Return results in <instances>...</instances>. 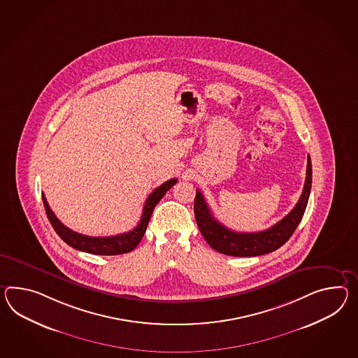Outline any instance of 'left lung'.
Segmentation results:
<instances>
[{"instance_id":"left-lung-1","label":"left lung","mask_w":358,"mask_h":358,"mask_svg":"<svg viewBox=\"0 0 358 358\" xmlns=\"http://www.w3.org/2000/svg\"><path fill=\"white\" fill-rule=\"evenodd\" d=\"M312 187V162L308 155L306 166V183L301 192V196L294 207V210L288 213L286 217L282 218L275 225L259 233H236L220 224L213 217L210 206L204 199L203 194L196 190L195 201H194V213L201 236L207 241L213 250L224 253L227 256L236 257H251L260 256L265 253L273 252L278 250L280 245L287 242L289 236L294 234L297 225L300 224L304 216L306 204L309 199Z\"/></svg>"}]
</instances>
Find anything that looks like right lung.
I'll return each mask as SVG.
<instances>
[{
    "label": "right lung",
    "instance_id": "add662e5",
    "mask_svg": "<svg viewBox=\"0 0 358 358\" xmlns=\"http://www.w3.org/2000/svg\"><path fill=\"white\" fill-rule=\"evenodd\" d=\"M177 178H171L169 181L160 185L154 192L148 195V199L143 206V212L141 216L138 225L134 227L131 231L117 234L113 236H89L84 234H79L73 230H71L66 225H63L61 221L54 215L50 210L46 198L43 194V201H44L46 216L49 218L52 227H54L55 233L61 236L66 243L71 245L75 250H79L83 252L93 253V255H105V256H114V255H122L133 251L137 244L140 243L143 234L146 233L148 221L152 215V210L157 207V203L166 195V192L176 185Z\"/></svg>",
    "mask_w": 358,
    "mask_h": 358
}]
</instances>
